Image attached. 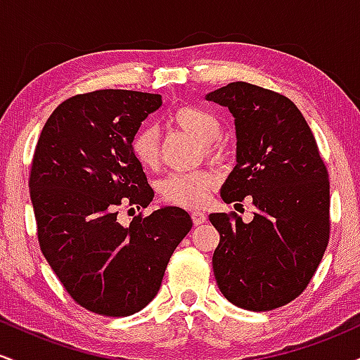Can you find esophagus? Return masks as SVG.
I'll return each instance as SVG.
<instances>
[{
  "mask_svg": "<svg viewBox=\"0 0 360 360\" xmlns=\"http://www.w3.org/2000/svg\"><path fill=\"white\" fill-rule=\"evenodd\" d=\"M191 218H193L194 225H201V223L206 221V214L203 212H193Z\"/></svg>",
  "mask_w": 360,
  "mask_h": 360,
  "instance_id": "1",
  "label": "esophagus"
}]
</instances>
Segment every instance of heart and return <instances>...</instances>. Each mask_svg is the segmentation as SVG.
Returning a JSON list of instances; mask_svg holds the SVG:
<instances>
[{"label":"heart","mask_w":360,"mask_h":360,"mask_svg":"<svg viewBox=\"0 0 360 360\" xmlns=\"http://www.w3.org/2000/svg\"><path fill=\"white\" fill-rule=\"evenodd\" d=\"M171 123L194 137L203 147L205 154L220 159L225 147L218 142L221 123L213 111L196 105H184L171 113ZM131 152L143 167H154L159 160V134L152 125L140 127L131 137ZM218 174L212 169L193 172H174L160 184V194L167 203L196 208L206 203L210 193L218 184Z\"/></svg>","instance_id":"b5f03b06"}]
</instances>
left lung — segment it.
Segmentation results:
<instances>
[{"instance_id": "left-lung-1", "label": "left lung", "mask_w": 360, "mask_h": 360, "mask_svg": "<svg viewBox=\"0 0 360 360\" xmlns=\"http://www.w3.org/2000/svg\"><path fill=\"white\" fill-rule=\"evenodd\" d=\"M235 118L237 166L221 200L249 198L254 220L212 213L220 233L213 272L235 307L269 311L298 298L330 237V181L298 106L276 91L237 81L206 94Z\"/></svg>"}]
</instances>
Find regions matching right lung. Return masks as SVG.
I'll use <instances>...</instances> for the list:
<instances>
[{
  "label": "right lung",
  "instance_id": "add662e5",
  "mask_svg": "<svg viewBox=\"0 0 360 360\" xmlns=\"http://www.w3.org/2000/svg\"><path fill=\"white\" fill-rule=\"evenodd\" d=\"M162 106L160 94L100 89L60 103L44 125L30 171L40 250L71 298L89 311L128 316L159 291L193 220L164 206L130 225L120 205L147 208L154 189L131 137Z\"/></svg>",
  "mask_w": 360,
  "mask_h": 360
}]
</instances>
